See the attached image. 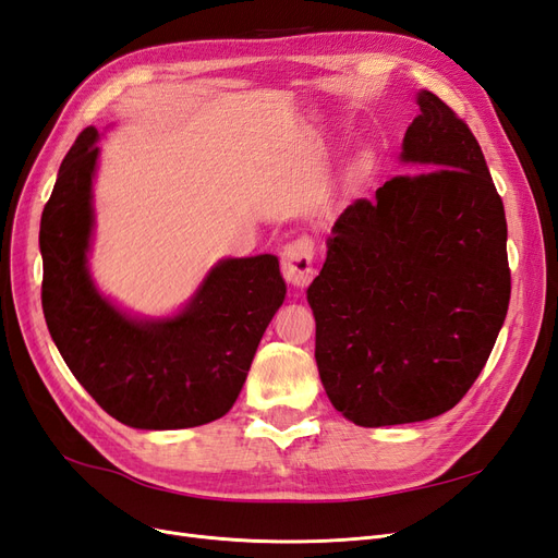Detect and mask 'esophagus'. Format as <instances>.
Segmentation results:
<instances>
[{
    "mask_svg": "<svg viewBox=\"0 0 558 558\" xmlns=\"http://www.w3.org/2000/svg\"><path fill=\"white\" fill-rule=\"evenodd\" d=\"M281 272L295 289H305L314 279V242L310 238H298L281 251Z\"/></svg>",
    "mask_w": 558,
    "mask_h": 558,
    "instance_id": "obj_1",
    "label": "esophagus"
}]
</instances>
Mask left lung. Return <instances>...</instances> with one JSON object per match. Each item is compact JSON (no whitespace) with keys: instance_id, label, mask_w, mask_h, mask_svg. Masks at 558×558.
<instances>
[{"instance_id":"8db88e82","label":"left lung","mask_w":558,"mask_h":558,"mask_svg":"<svg viewBox=\"0 0 558 558\" xmlns=\"http://www.w3.org/2000/svg\"><path fill=\"white\" fill-rule=\"evenodd\" d=\"M400 160L337 218L307 289L326 393L356 426L440 416L480 377L510 305L508 223L463 118L421 90Z\"/></svg>"}]
</instances>
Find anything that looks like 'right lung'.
Returning a JSON list of instances; mask_svg holds the SVG:
<instances>
[{"instance_id": "1", "label": "right lung", "mask_w": 558, "mask_h": 558, "mask_svg": "<svg viewBox=\"0 0 558 558\" xmlns=\"http://www.w3.org/2000/svg\"><path fill=\"white\" fill-rule=\"evenodd\" d=\"M97 130L64 156L39 230L41 305L50 337L107 414L142 430L209 424L238 400L260 337L286 298L269 253L218 263L191 305L137 320L97 293L86 253L93 232Z\"/></svg>"}]
</instances>
